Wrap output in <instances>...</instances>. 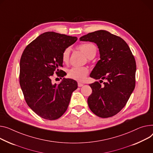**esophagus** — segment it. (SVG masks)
Segmentation results:
<instances>
[{"label": "esophagus", "instance_id": "1", "mask_svg": "<svg viewBox=\"0 0 153 153\" xmlns=\"http://www.w3.org/2000/svg\"><path fill=\"white\" fill-rule=\"evenodd\" d=\"M84 85V84H82V83H80V82H79L78 83V87H82Z\"/></svg>", "mask_w": 153, "mask_h": 153}]
</instances>
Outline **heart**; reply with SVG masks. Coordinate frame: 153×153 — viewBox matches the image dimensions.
<instances>
[{
  "mask_svg": "<svg viewBox=\"0 0 153 153\" xmlns=\"http://www.w3.org/2000/svg\"><path fill=\"white\" fill-rule=\"evenodd\" d=\"M79 49L88 58H93L97 53V47L92 43H84L80 44L78 47ZM70 54V48H66L62 53V60L65 63H67L69 61ZM88 69L86 67H73L68 71V76L74 80L78 81H83L85 80Z\"/></svg>",
  "mask_w": 153,
  "mask_h": 153,
  "instance_id": "b5f03b06",
  "label": "heart"
}]
</instances>
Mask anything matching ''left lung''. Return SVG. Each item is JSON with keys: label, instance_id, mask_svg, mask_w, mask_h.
Segmentation results:
<instances>
[{"label": "left lung", "instance_id": "1", "mask_svg": "<svg viewBox=\"0 0 153 153\" xmlns=\"http://www.w3.org/2000/svg\"><path fill=\"white\" fill-rule=\"evenodd\" d=\"M80 41L94 42L98 46L100 59L90 76L100 79L89 85L92 93L87 102L90 110L98 117H112L126 105L135 86L136 63L124 40L105 30L83 36ZM105 79L103 85L100 83Z\"/></svg>", "mask_w": 153, "mask_h": 153}]
</instances>
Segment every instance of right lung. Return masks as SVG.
<instances>
[{"label": "right lung", "mask_w": 153, "mask_h": 153, "mask_svg": "<svg viewBox=\"0 0 153 153\" xmlns=\"http://www.w3.org/2000/svg\"><path fill=\"white\" fill-rule=\"evenodd\" d=\"M77 37L46 32L38 36L25 49L20 59L19 84L26 102L38 116L48 120L59 118L67 110L77 83L63 78L52 84L56 72L64 77L62 53L76 42Z\"/></svg>", "instance_id": "1"}]
</instances>
